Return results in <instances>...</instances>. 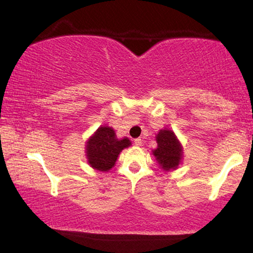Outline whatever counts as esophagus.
<instances>
[{
	"label": "esophagus",
	"mask_w": 253,
	"mask_h": 253,
	"mask_svg": "<svg viewBox=\"0 0 253 253\" xmlns=\"http://www.w3.org/2000/svg\"><path fill=\"white\" fill-rule=\"evenodd\" d=\"M134 145L138 146V147H140V146L142 145V140H141V139H140V138L134 139Z\"/></svg>",
	"instance_id": "obj_1"
}]
</instances>
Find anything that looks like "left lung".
Wrapping results in <instances>:
<instances>
[{
    "instance_id": "obj_1",
    "label": "left lung",
    "mask_w": 253,
    "mask_h": 253,
    "mask_svg": "<svg viewBox=\"0 0 253 253\" xmlns=\"http://www.w3.org/2000/svg\"><path fill=\"white\" fill-rule=\"evenodd\" d=\"M156 149L152 151L156 162L163 171L178 169L184 157V149L177 135L170 129H161L156 134Z\"/></svg>"
}]
</instances>
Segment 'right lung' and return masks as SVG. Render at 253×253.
<instances>
[{
  "mask_svg": "<svg viewBox=\"0 0 253 253\" xmlns=\"http://www.w3.org/2000/svg\"><path fill=\"white\" fill-rule=\"evenodd\" d=\"M129 146V138L119 139L113 127L100 126L85 142L87 163L94 170L107 172L115 166L120 153Z\"/></svg>",
  "mask_w": 253,
  "mask_h": 253,
  "instance_id": "obj_1",
  "label": "right lung"
}]
</instances>
